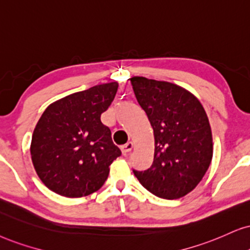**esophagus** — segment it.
I'll use <instances>...</instances> for the list:
<instances>
[{
	"mask_svg": "<svg viewBox=\"0 0 250 250\" xmlns=\"http://www.w3.org/2000/svg\"><path fill=\"white\" fill-rule=\"evenodd\" d=\"M132 147H134V143H132V142H128L127 144L122 145L121 151H122L123 156H127V154H129V152L132 150Z\"/></svg>",
	"mask_w": 250,
	"mask_h": 250,
	"instance_id": "1",
	"label": "esophagus"
}]
</instances>
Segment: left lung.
<instances>
[{
    "label": "left lung",
    "instance_id": "left-lung-1",
    "mask_svg": "<svg viewBox=\"0 0 250 250\" xmlns=\"http://www.w3.org/2000/svg\"><path fill=\"white\" fill-rule=\"evenodd\" d=\"M130 82L154 136L152 165L144 172L134 169V174L158 197H183L201 182L212 159L207 113L200 100L179 85L140 76Z\"/></svg>",
    "mask_w": 250,
    "mask_h": 250
}]
</instances>
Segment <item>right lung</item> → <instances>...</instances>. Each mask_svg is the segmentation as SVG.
Here are the masks:
<instances>
[{
	"label": "right lung",
	"mask_w": 250,
	"mask_h": 250,
	"mask_svg": "<svg viewBox=\"0 0 250 250\" xmlns=\"http://www.w3.org/2000/svg\"><path fill=\"white\" fill-rule=\"evenodd\" d=\"M118 82L100 84L56 100L38 121L31 158L47 188L65 197H83L99 190L109 165L121 156L100 116L108 108Z\"/></svg>",
	"instance_id": "add662e5"
}]
</instances>
